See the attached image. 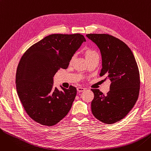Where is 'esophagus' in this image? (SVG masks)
I'll use <instances>...</instances> for the list:
<instances>
[{
  "instance_id": "obj_1",
  "label": "esophagus",
  "mask_w": 151,
  "mask_h": 151,
  "mask_svg": "<svg viewBox=\"0 0 151 151\" xmlns=\"http://www.w3.org/2000/svg\"><path fill=\"white\" fill-rule=\"evenodd\" d=\"M77 91L79 92H83L85 91V88H80V87H79V88H77Z\"/></svg>"
}]
</instances>
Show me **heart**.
<instances>
[{"label": "heart", "mask_w": 151, "mask_h": 151, "mask_svg": "<svg viewBox=\"0 0 151 151\" xmlns=\"http://www.w3.org/2000/svg\"><path fill=\"white\" fill-rule=\"evenodd\" d=\"M94 54H97V52L96 51H93V50H87L86 52V59H88L91 56H92ZM76 56V54H75L72 57H71V60H72Z\"/></svg>", "instance_id": "heart-1"}]
</instances>
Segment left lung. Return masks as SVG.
Listing matches in <instances>:
<instances>
[{
	"label": "left lung",
	"mask_w": 151,
	"mask_h": 151,
	"mask_svg": "<svg viewBox=\"0 0 151 151\" xmlns=\"http://www.w3.org/2000/svg\"><path fill=\"white\" fill-rule=\"evenodd\" d=\"M86 37L99 47L102 58L100 76L109 79L106 95L91 89L93 115L100 121L111 124L124 118L138 100L140 89L139 72L133 52L124 42L105 34H89Z\"/></svg>",
	"instance_id": "1"
}]
</instances>
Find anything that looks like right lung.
Listing matches in <instances>:
<instances>
[{
	"label": "right lung",
	"mask_w": 151,
	"mask_h": 151,
	"mask_svg": "<svg viewBox=\"0 0 151 151\" xmlns=\"http://www.w3.org/2000/svg\"><path fill=\"white\" fill-rule=\"evenodd\" d=\"M86 42L80 34H51L31 46L22 55L16 74L18 97L29 116L43 125L53 126L68 114L76 95L70 86L53 88L58 71L68 68L71 57Z\"/></svg>",
	"instance_id": "right-lung-1"
}]
</instances>
